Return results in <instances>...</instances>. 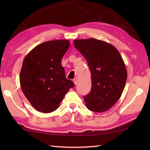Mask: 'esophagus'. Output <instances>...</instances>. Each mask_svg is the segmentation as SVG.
Segmentation results:
<instances>
[{
    "label": "esophagus",
    "instance_id": "1",
    "mask_svg": "<svg viewBox=\"0 0 150 150\" xmlns=\"http://www.w3.org/2000/svg\"><path fill=\"white\" fill-rule=\"evenodd\" d=\"M73 82H74V84L76 85L77 84V82H78V79H77V78H75L74 79H73Z\"/></svg>",
    "mask_w": 150,
    "mask_h": 150
}]
</instances>
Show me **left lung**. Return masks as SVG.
I'll return each instance as SVG.
<instances>
[{"instance_id": "left-lung-1", "label": "left lung", "mask_w": 150, "mask_h": 150, "mask_svg": "<svg viewBox=\"0 0 150 150\" xmlns=\"http://www.w3.org/2000/svg\"><path fill=\"white\" fill-rule=\"evenodd\" d=\"M74 46L86 60L91 75V90L84 96L86 106L95 112L112 107L122 95L127 79L125 64L111 44L93 38L76 39Z\"/></svg>"}]
</instances>
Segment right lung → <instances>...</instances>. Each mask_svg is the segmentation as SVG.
Returning <instances> with one entry per match:
<instances>
[{
    "instance_id": "obj_1",
    "label": "right lung",
    "mask_w": 150,
    "mask_h": 150,
    "mask_svg": "<svg viewBox=\"0 0 150 150\" xmlns=\"http://www.w3.org/2000/svg\"><path fill=\"white\" fill-rule=\"evenodd\" d=\"M70 45L68 40L43 42L28 53L20 74L22 91L32 106L42 113L56 110L74 83L65 76L61 64Z\"/></svg>"
}]
</instances>
